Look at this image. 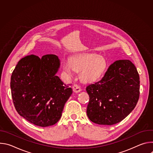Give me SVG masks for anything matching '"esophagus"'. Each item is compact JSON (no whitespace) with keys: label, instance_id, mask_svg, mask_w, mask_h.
Listing matches in <instances>:
<instances>
[{"label":"esophagus","instance_id":"1","mask_svg":"<svg viewBox=\"0 0 153 153\" xmlns=\"http://www.w3.org/2000/svg\"><path fill=\"white\" fill-rule=\"evenodd\" d=\"M73 90L74 93H79L81 91V88L78 85L74 84L73 86Z\"/></svg>","mask_w":153,"mask_h":153}]
</instances>
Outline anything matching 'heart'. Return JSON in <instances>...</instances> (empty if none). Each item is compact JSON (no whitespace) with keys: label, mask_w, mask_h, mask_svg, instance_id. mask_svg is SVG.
Listing matches in <instances>:
<instances>
[{"label":"heart","mask_w":153,"mask_h":153,"mask_svg":"<svg viewBox=\"0 0 153 153\" xmlns=\"http://www.w3.org/2000/svg\"><path fill=\"white\" fill-rule=\"evenodd\" d=\"M107 67L106 60L93 53H83L74 55L70 60H65L63 70L68 75L74 71H80L79 77L84 83H91L99 78Z\"/></svg>","instance_id":"obj_1"}]
</instances>
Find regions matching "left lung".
<instances>
[{"label":"left lung","mask_w":153,"mask_h":153,"mask_svg":"<svg viewBox=\"0 0 153 153\" xmlns=\"http://www.w3.org/2000/svg\"><path fill=\"white\" fill-rule=\"evenodd\" d=\"M139 75L129 60H119L109 67L102 79L86 86L90 96L86 114L97 124L121 122L135 108L139 98Z\"/></svg>","instance_id":"8db88e82"}]
</instances>
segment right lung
I'll return each mask as SVG.
<instances>
[{"instance_id":"1","label":"right lung","mask_w":153,"mask_h":153,"mask_svg":"<svg viewBox=\"0 0 153 153\" xmlns=\"http://www.w3.org/2000/svg\"><path fill=\"white\" fill-rule=\"evenodd\" d=\"M60 62L54 54L35 55L20 59L14 70L10 86L15 108L20 116L42 127L56 123L73 93L56 74Z\"/></svg>"}]
</instances>
